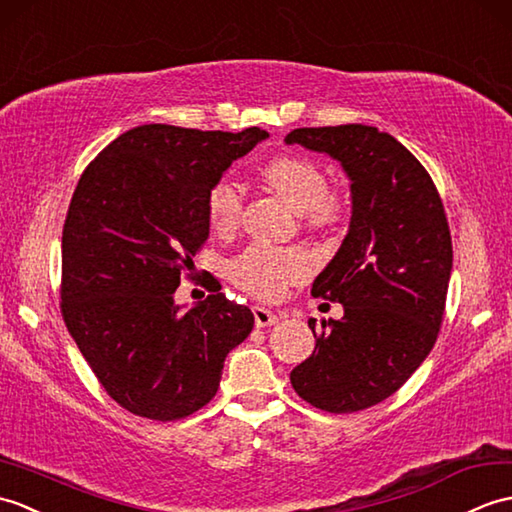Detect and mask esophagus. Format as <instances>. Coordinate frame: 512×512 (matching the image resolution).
Segmentation results:
<instances>
[{"instance_id": "1", "label": "esophagus", "mask_w": 512, "mask_h": 512, "mask_svg": "<svg viewBox=\"0 0 512 512\" xmlns=\"http://www.w3.org/2000/svg\"><path fill=\"white\" fill-rule=\"evenodd\" d=\"M254 322L258 328H265L278 322V315L274 311L265 309V306H254Z\"/></svg>"}]
</instances>
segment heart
Masks as SVG:
<instances>
[{"label": "heart", "mask_w": 512, "mask_h": 512, "mask_svg": "<svg viewBox=\"0 0 512 512\" xmlns=\"http://www.w3.org/2000/svg\"><path fill=\"white\" fill-rule=\"evenodd\" d=\"M265 184L278 192L304 225L311 230H331L346 219L348 199L344 192L326 186L324 168L298 153H282L260 170ZM243 192L232 179H221L208 192V221L219 234L234 232L243 217ZM313 271V260L302 247H276L252 243L238 254L230 267L232 285L256 300H278L291 285H300Z\"/></svg>", "instance_id": "1"}]
</instances>
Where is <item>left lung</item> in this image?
Listing matches in <instances>:
<instances>
[{"instance_id": "8db88e82", "label": "left lung", "mask_w": 512, "mask_h": 512, "mask_svg": "<svg viewBox=\"0 0 512 512\" xmlns=\"http://www.w3.org/2000/svg\"><path fill=\"white\" fill-rule=\"evenodd\" d=\"M285 142L328 153L352 181L350 230L311 289L344 304V317L320 331L309 320L315 348L291 385L317 410H366L399 390L438 339L453 263L445 206L390 133L339 124L293 129Z\"/></svg>"}]
</instances>
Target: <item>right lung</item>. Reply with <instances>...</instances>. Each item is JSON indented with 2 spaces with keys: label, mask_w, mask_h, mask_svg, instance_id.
<instances>
[{
  "label": "right lung",
  "mask_w": 512,
  "mask_h": 512,
  "mask_svg": "<svg viewBox=\"0 0 512 512\" xmlns=\"http://www.w3.org/2000/svg\"><path fill=\"white\" fill-rule=\"evenodd\" d=\"M267 138L142 124L83 170L63 225L61 315L102 388L124 410L179 420L208 405L223 361L252 333L254 313L212 287L188 311L175 302L195 280L208 241L206 199Z\"/></svg>",
  "instance_id": "right-lung-1"
}]
</instances>
